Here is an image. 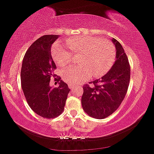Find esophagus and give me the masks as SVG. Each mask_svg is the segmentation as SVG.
<instances>
[{
  "mask_svg": "<svg viewBox=\"0 0 154 154\" xmlns=\"http://www.w3.org/2000/svg\"><path fill=\"white\" fill-rule=\"evenodd\" d=\"M74 86L73 85H72V84H69V88L70 89V90H73V88H74Z\"/></svg>",
  "mask_w": 154,
  "mask_h": 154,
  "instance_id": "obj_1",
  "label": "esophagus"
}]
</instances>
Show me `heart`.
I'll return each instance as SVG.
<instances>
[{
  "label": "heart",
  "instance_id": "heart-1",
  "mask_svg": "<svg viewBox=\"0 0 154 154\" xmlns=\"http://www.w3.org/2000/svg\"><path fill=\"white\" fill-rule=\"evenodd\" d=\"M65 45L72 54H80L78 67H70L63 72V79L72 85H77L89 79L92 74L98 77L108 72L115 59L114 45L105 39L95 37H72L65 40ZM52 57L59 67L70 62L72 54L59 42L52 48Z\"/></svg>",
  "mask_w": 154,
  "mask_h": 154
}]
</instances>
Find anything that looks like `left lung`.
Returning a JSON list of instances; mask_svg holds the SVG:
<instances>
[{"label":"left lung","instance_id":"obj_1","mask_svg":"<svg viewBox=\"0 0 154 154\" xmlns=\"http://www.w3.org/2000/svg\"><path fill=\"white\" fill-rule=\"evenodd\" d=\"M116 48V60L101 79L83 87L82 104L89 116L96 119L109 117L117 109L125 96L130 81V65L121 44L112 38Z\"/></svg>","mask_w":154,"mask_h":154}]
</instances>
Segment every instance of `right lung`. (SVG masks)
Listing matches in <instances>:
<instances>
[{
    "label": "right lung",
    "instance_id": "add662e5",
    "mask_svg": "<svg viewBox=\"0 0 154 154\" xmlns=\"http://www.w3.org/2000/svg\"><path fill=\"white\" fill-rule=\"evenodd\" d=\"M58 37L53 34L37 39L26 51L21 67V86L27 103L44 118H54L62 113L70 90L62 80L58 87L50 86L51 77L55 75L57 68L51 49Z\"/></svg>",
    "mask_w": 154,
    "mask_h": 154
}]
</instances>
